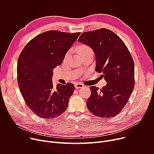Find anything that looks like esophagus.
I'll return each mask as SVG.
<instances>
[{
  "label": "esophagus",
  "mask_w": 154,
  "mask_h": 154,
  "mask_svg": "<svg viewBox=\"0 0 154 154\" xmlns=\"http://www.w3.org/2000/svg\"><path fill=\"white\" fill-rule=\"evenodd\" d=\"M75 87L76 89H79V88H81L83 87V85L82 83H77L75 85Z\"/></svg>",
  "instance_id": "1"
}]
</instances>
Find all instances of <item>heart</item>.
<instances>
[{"label":"heart","mask_w":154,"mask_h":154,"mask_svg":"<svg viewBox=\"0 0 154 154\" xmlns=\"http://www.w3.org/2000/svg\"><path fill=\"white\" fill-rule=\"evenodd\" d=\"M77 50L79 54L80 55H82V54H85V53H86V52H90V51H92L91 49H90V48L89 46H88L85 45H79V46L77 47ZM69 54H70V51H68L66 54H65L64 58V60H66V59L68 58Z\"/></svg>","instance_id":"1"}]
</instances>
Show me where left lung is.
<instances>
[{"label": "left lung", "mask_w": 154, "mask_h": 154, "mask_svg": "<svg viewBox=\"0 0 154 154\" xmlns=\"http://www.w3.org/2000/svg\"><path fill=\"white\" fill-rule=\"evenodd\" d=\"M79 41L90 47L95 55L96 71L107 82L99 90L90 87L86 105L90 112L102 118L115 117L126 105L135 85V66L122 40L113 32L100 29L83 33Z\"/></svg>", "instance_id": "8db88e82"}]
</instances>
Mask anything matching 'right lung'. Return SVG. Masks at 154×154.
Wrapping results in <instances>:
<instances>
[{
  "mask_svg": "<svg viewBox=\"0 0 154 154\" xmlns=\"http://www.w3.org/2000/svg\"><path fill=\"white\" fill-rule=\"evenodd\" d=\"M80 35L47 31L30 40L22 51L17 64L19 88L27 106L38 117L54 119L68 108L74 85L58 83L54 88L53 69L62 63Z\"/></svg>",
  "mask_w": 154,
  "mask_h": 154,
  "instance_id": "right-lung-1",
  "label": "right lung"
}]
</instances>
